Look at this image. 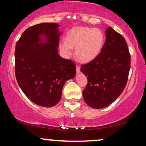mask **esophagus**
<instances>
[{
    "label": "esophagus",
    "mask_w": 146,
    "mask_h": 146,
    "mask_svg": "<svg viewBox=\"0 0 146 146\" xmlns=\"http://www.w3.org/2000/svg\"><path fill=\"white\" fill-rule=\"evenodd\" d=\"M76 71L78 73H79L80 72V66H76Z\"/></svg>",
    "instance_id": "1"
}]
</instances>
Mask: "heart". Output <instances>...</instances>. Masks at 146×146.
Wrapping results in <instances>:
<instances>
[{
  "label": "heart",
  "instance_id": "1",
  "mask_svg": "<svg viewBox=\"0 0 146 146\" xmlns=\"http://www.w3.org/2000/svg\"><path fill=\"white\" fill-rule=\"evenodd\" d=\"M104 42V36L101 30L90 27H78L70 30L66 38L59 42V48L62 56L68 58L75 47L76 58L88 62L100 54Z\"/></svg>",
  "mask_w": 146,
  "mask_h": 146
}]
</instances>
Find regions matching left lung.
Returning <instances> with one entry per match:
<instances>
[{
  "label": "left lung",
  "instance_id": "1",
  "mask_svg": "<svg viewBox=\"0 0 146 146\" xmlns=\"http://www.w3.org/2000/svg\"><path fill=\"white\" fill-rule=\"evenodd\" d=\"M105 43L94 60L81 66L88 80L84 100L96 109L109 106L121 94L128 81L130 55L125 38L109 27Z\"/></svg>",
  "mask_w": 146,
  "mask_h": 146
}]
</instances>
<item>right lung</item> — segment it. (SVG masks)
Listing matches in <instances>:
<instances>
[{
    "mask_svg": "<svg viewBox=\"0 0 146 146\" xmlns=\"http://www.w3.org/2000/svg\"><path fill=\"white\" fill-rule=\"evenodd\" d=\"M58 27L51 23L33 25L25 30L16 45L18 85L31 102L44 107L59 102L64 84L76 73L74 62L58 54Z\"/></svg>",
    "mask_w": 146,
    "mask_h": 146,
    "instance_id": "right-lung-1",
    "label": "right lung"
}]
</instances>
